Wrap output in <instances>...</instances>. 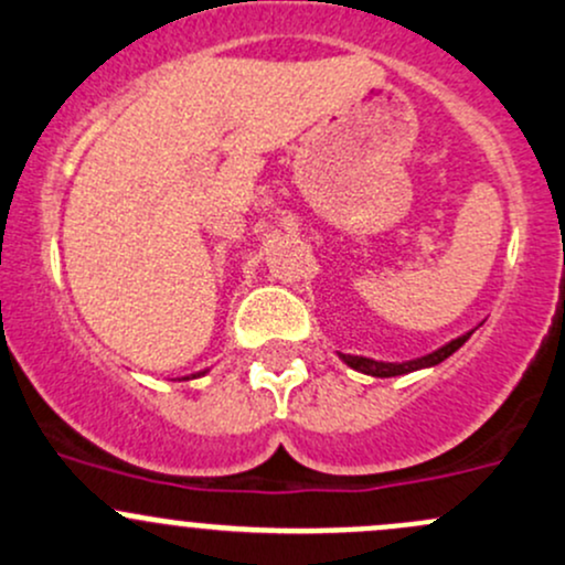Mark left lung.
<instances>
[{"instance_id":"obj_1","label":"left lung","mask_w":565,"mask_h":565,"mask_svg":"<svg viewBox=\"0 0 565 565\" xmlns=\"http://www.w3.org/2000/svg\"><path fill=\"white\" fill-rule=\"evenodd\" d=\"M468 335H471V332L455 338V341H449L447 347L436 349L433 354H425V358L412 360V362H401V365H397V362H376V360H367V358H354V354H341V360L347 362V365H352L354 371L367 373V376H379V379L403 376V373H412V371H419V367H430V365H438V362H444L449 354H455L457 349L468 341Z\"/></svg>"}]
</instances>
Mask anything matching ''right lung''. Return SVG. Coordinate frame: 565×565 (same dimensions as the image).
Returning a JSON list of instances; mask_svg holds the SVG:
<instances>
[{
	"label": "right lung",
	"instance_id": "1",
	"mask_svg": "<svg viewBox=\"0 0 565 565\" xmlns=\"http://www.w3.org/2000/svg\"><path fill=\"white\" fill-rule=\"evenodd\" d=\"M186 379H189V376H186Z\"/></svg>",
	"mask_w": 565,
	"mask_h": 565
}]
</instances>
